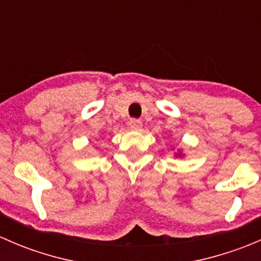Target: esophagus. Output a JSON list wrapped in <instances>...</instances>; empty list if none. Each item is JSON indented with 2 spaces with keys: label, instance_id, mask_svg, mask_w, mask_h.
Returning <instances> with one entry per match:
<instances>
[{
  "label": "esophagus",
  "instance_id": "obj_1",
  "mask_svg": "<svg viewBox=\"0 0 261 261\" xmlns=\"http://www.w3.org/2000/svg\"><path fill=\"white\" fill-rule=\"evenodd\" d=\"M128 126H130L131 130L139 131L141 128V126H143V123H141V121L139 120H131L130 122H128Z\"/></svg>",
  "mask_w": 261,
  "mask_h": 261
}]
</instances>
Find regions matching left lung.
I'll return each mask as SVG.
<instances>
[{
  "label": "left lung",
  "mask_w": 261,
  "mask_h": 261,
  "mask_svg": "<svg viewBox=\"0 0 261 261\" xmlns=\"http://www.w3.org/2000/svg\"><path fill=\"white\" fill-rule=\"evenodd\" d=\"M175 156H181V152H175Z\"/></svg>",
  "instance_id": "obj_1"
}]
</instances>
